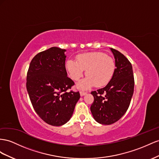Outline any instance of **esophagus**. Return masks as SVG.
I'll return each instance as SVG.
<instances>
[{
    "instance_id": "1",
    "label": "esophagus",
    "mask_w": 159,
    "mask_h": 159,
    "mask_svg": "<svg viewBox=\"0 0 159 159\" xmlns=\"http://www.w3.org/2000/svg\"><path fill=\"white\" fill-rule=\"evenodd\" d=\"M86 93H87V92H84V91H81V92H80V96H85Z\"/></svg>"
}]
</instances>
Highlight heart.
<instances>
[{
  "label": "heart",
  "instance_id": "obj_1",
  "mask_svg": "<svg viewBox=\"0 0 159 159\" xmlns=\"http://www.w3.org/2000/svg\"><path fill=\"white\" fill-rule=\"evenodd\" d=\"M66 69L70 78L78 81L84 74L86 78L78 84L80 88L88 89L96 85L98 87L109 83L115 71L113 59L102 52H90L78 55L76 60L70 59L66 61Z\"/></svg>",
  "mask_w": 159,
  "mask_h": 159
}]
</instances>
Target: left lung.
<instances>
[{
	"label": "left lung",
	"mask_w": 159,
	"mask_h": 159,
	"mask_svg": "<svg viewBox=\"0 0 159 159\" xmlns=\"http://www.w3.org/2000/svg\"><path fill=\"white\" fill-rule=\"evenodd\" d=\"M110 50L116 66L112 78L104 88L91 92L94 100L90 110L94 120L104 125L117 122L126 113L134 87L132 64L118 51Z\"/></svg>",
	"instance_id": "left-lung-1"
}]
</instances>
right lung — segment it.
Returning a JSON list of instances; mask_svg holds the SVG:
<instances>
[{
  "mask_svg": "<svg viewBox=\"0 0 159 159\" xmlns=\"http://www.w3.org/2000/svg\"><path fill=\"white\" fill-rule=\"evenodd\" d=\"M66 49L53 47L39 53L30 63L27 89L34 110L51 126L67 123L80 98L79 92H67L74 82L67 77Z\"/></svg>",
  "mask_w": 159,
  "mask_h": 159,
  "instance_id": "obj_1",
  "label": "right lung"
}]
</instances>
